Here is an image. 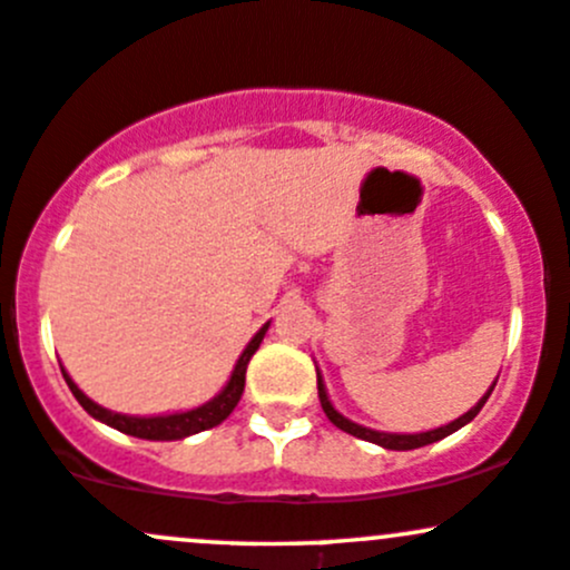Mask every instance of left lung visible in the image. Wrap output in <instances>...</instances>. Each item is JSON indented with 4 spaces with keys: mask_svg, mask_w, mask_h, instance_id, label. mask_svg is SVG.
<instances>
[{
    "mask_svg": "<svg viewBox=\"0 0 570 570\" xmlns=\"http://www.w3.org/2000/svg\"><path fill=\"white\" fill-rule=\"evenodd\" d=\"M315 370H317V366H315ZM494 383H498V377H494ZM494 383L489 385V391H487V394H483L481 400L475 402V405L468 410V413H464V415H459V419L451 421V424H445V426H438V430H430V432L400 434V432H377V430H370V426H361V424H356V421L345 419V415H342L340 410H336V407L332 405V400H328V394H326V383H323V377H321V370H317V396H321V407H323V413L328 415V421H332L334 426H340L342 432L353 434V438L370 440V443H375V445H383V449H391V451H413V449H421V445L438 443V440L449 438V434H454L456 430H462L464 424H470V421H473L475 415L481 413L483 402H487V400H489V394H492V391H494Z\"/></svg>",
    "mask_w": 570,
    "mask_h": 570,
    "instance_id": "1",
    "label": "left lung"
}]
</instances>
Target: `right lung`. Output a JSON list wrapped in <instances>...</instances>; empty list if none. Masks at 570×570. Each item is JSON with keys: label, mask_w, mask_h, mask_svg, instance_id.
Wrapping results in <instances>:
<instances>
[{"label": "right lung", "mask_w": 570, "mask_h": 570, "mask_svg": "<svg viewBox=\"0 0 570 570\" xmlns=\"http://www.w3.org/2000/svg\"><path fill=\"white\" fill-rule=\"evenodd\" d=\"M266 332H268V323L266 326H261V332L247 342V347H244L242 356H238L234 372H230V381L225 383V389L219 391L214 400L206 402V405L185 410V413H165V415L114 413V410L91 402L89 396L83 394L76 383H72V377L67 375L65 366H62V375H65L67 385H70L72 396L78 400V405L87 410L91 419L102 421V424L114 426V430L132 434V438H140V440H181V438H189V434L206 432V430H212V426L223 424V421L234 413V407L238 405V400H242V394H244V375H247V364H249V358L255 356V351L261 347Z\"/></svg>", "instance_id": "1"}]
</instances>
